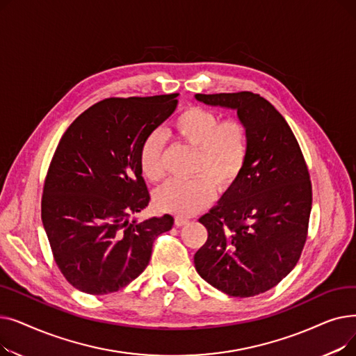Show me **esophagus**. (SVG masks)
<instances>
[{
	"instance_id": "1",
	"label": "esophagus",
	"mask_w": 356,
	"mask_h": 356,
	"mask_svg": "<svg viewBox=\"0 0 356 356\" xmlns=\"http://www.w3.org/2000/svg\"><path fill=\"white\" fill-rule=\"evenodd\" d=\"M189 222V219L188 218H184V216H176L175 218V225L176 227H183V225H186V223Z\"/></svg>"
}]
</instances>
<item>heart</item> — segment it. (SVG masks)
Instances as JSON below:
<instances>
[{
    "label": "heart",
    "mask_w": 356,
    "mask_h": 356,
    "mask_svg": "<svg viewBox=\"0 0 356 356\" xmlns=\"http://www.w3.org/2000/svg\"><path fill=\"white\" fill-rule=\"evenodd\" d=\"M165 137L195 148L191 180H170L156 192L154 202L163 212L191 216L207 208L218 189L225 191L239 179L250 153V134L239 118L220 120L211 109L186 108L176 117ZM143 177L157 183L164 177L163 137L148 134L138 149Z\"/></svg>",
    "instance_id": "obj_1"
}]
</instances>
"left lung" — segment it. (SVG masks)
<instances>
[{"label": "left lung", "instance_id": "left-lung-1", "mask_svg": "<svg viewBox=\"0 0 356 356\" xmlns=\"http://www.w3.org/2000/svg\"><path fill=\"white\" fill-rule=\"evenodd\" d=\"M196 99L236 109L250 153L239 179L199 218L208 239L195 267L225 294L252 297L277 286L302 255L312 211L309 168L287 121L258 93H196Z\"/></svg>", "mask_w": 356, "mask_h": 356}]
</instances>
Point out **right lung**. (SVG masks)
Returning <instances> with one entry per match:
<instances>
[{
  "mask_svg": "<svg viewBox=\"0 0 356 356\" xmlns=\"http://www.w3.org/2000/svg\"><path fill=\"white\" fill-rule=\"evenodd\" d=\"M177 93L106 98L62 136L44 179L42 220L67 283L101 296L124 289L148 266L173 216L128 220L149 202L138 165L143 140L170 117Z\"/></svg>",
  "mask_w": 356,
  "mask_h": 356,
  "instance_id": "add662e5",
  "label": "right lung"
}]
</instances>
